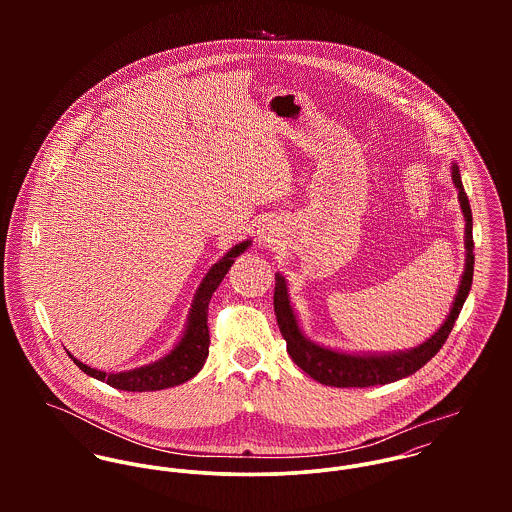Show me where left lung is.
Here are the masks:
<instances>
[{
	"label": "left lung",
	"mask_w": 512,
	"mask_h": 512,
	"mask_svg": "<svg viewBox=\"0 0 512 512\" xmlns=\"http://www.w3.org/2000/svg\"><path fill=\"white\" fill-rule=\"evenodd\" d=\"M453 183L459 191V203L461 211L465 217V272L461 278V286L455 295L453 307L445 319V323L438 329L436 335H432L426 343L420 347L406 351V353H396V355H347V353H337L331 349H323L303 337V333L297 327V319L293 315L292 305L288 299V288L286 280L278 274L276 276V292H274V309L278 317L280 331L288 343V353L293 359V363L305 370L311 378L319 380L321 384L327 386H337V388H366V386H376V384H388L394 380H400L404 376L414 374L426 365L432 357L438 355L439 349L447 341L455 319L461 313V307L465 303V297L471 290L473 282V264H475V254H473V215L469 207L467 193L461 183L459 167L453 163L451 171Z\"/></svg>",
	"instance_id": "left-lung-1"
}]
</instances>
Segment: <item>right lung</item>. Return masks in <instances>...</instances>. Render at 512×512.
Segmentation results:
<instances>
[{
    "label": "right lung",
    "instance_id": "obj_1",
    "mask_svg": "<svg viewBox=\"0 0 512 512\" xmlns=\"http://www.w3.org/2000/svg\"><path fill=\"white\" fill-rule=\"evenodd\" d=\"M248 246H250V240L236 244L209 270V274L205 276V280L201 282L197 295H195L193 309L189 313L187 331H185L183 339L179 341V345L167 357L159 359L157 363L140 366V368H134L128 372H116V374L114 372L108 374V372L90 368V366L76 361L73 355H69L73 359L74 365L78 366L82 372L90 374L92 378L102 380L118 390H128V392L163 390V388H171V386L183 384L189 378H193L203 368L207 357H209V345H211L209 325H207L209 301H211L215 290L219 288L226 272L230 270V266L234 264V258L240 256Z\"/></svg>",
    "mask_w": 512,
    "mask_h": 512
}]
</instances>
